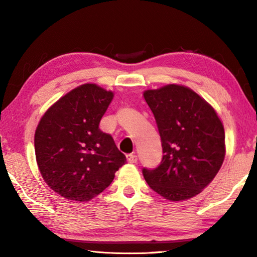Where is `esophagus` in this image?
Returning a JSON list of instances; mask_svg holds the SVG:
<instances>
[{
    "label": "esophagus",
    "mask_w": 257,
    "mask_h": 257,
    "mask_svg": "<svg viewBox=\"0 0 257 257\" xmlns=\"http://www.w3.org/2000/svg\"><path fill=\"white\" fill-rule=\"evenodd\" d=\"M127 161L129 163H137L138 158H137V156H136V155H128L127 156Z\"/></svg>",
    "instance_id": "obj_1"
}]
</instances>
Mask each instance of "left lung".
I'll return each instance as SVG.
<instances>
[{
	"label": "left lung",
	"mask_w": 257,
	"mask_h": 257,
	"mask_svg": "<svg viewBox=\"0 0 257 257\" xmlns=\"http://www.w3.org/2000/svg\"><path fill=\"white\" fill-rule=\"evenodd\" d=\"M162 145V160L143 169L149 187L170 201L199 194L224 160L225 135L214 109L184 86L168 85L144 92Z\"/></svg>",
	"instance_id": "1"
}]
</instances>
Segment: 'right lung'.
I'll return each instance as SVG.
<instances>
[{
  "label": "right lung",
  "instance_id": "right-lung-1",
  "mask_svg": "<svg viewBox=\"0 0 257 257\" xmlns=\"http://www.w3.org/2000/svg\"><path fill=\"white\" fill-rule=\"evenodd\" d=\"M111 91L85 84L48 109L35 133L38 169L52 190L68 200L89 201L108 188L124 165L99 122L112 100Z\"/></svg>",
  "mask_w": 257,
  "mask_h": 257
}]
</instances>
